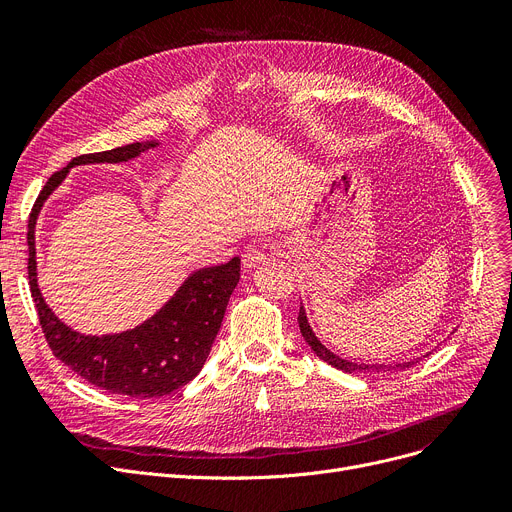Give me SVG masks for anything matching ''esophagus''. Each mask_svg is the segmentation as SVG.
Listing matches in <instances>:
<instances>
[{
	"label": "esophagus",
	"instance_id": "1",
	"mask_svg": "<svg viewBox=\"0 0 512 512\" xmlns=\"http://www.w3.org/2000/svg\"><path fill=\"white\" fill-rule=\"evenodd\" d=\"M267 259V247L265 245H249L245 251H242V265L247 270H255L261 263Z\"/></svg>",
	"mask_w": 512,
	"mask_h": 512
}]
</instances>
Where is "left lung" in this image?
Wrapping results in <instances>:
<instances>
[{"label": "left lung", "instance_id": "left-lung-1", "mask_svg": "<svg viewBox=\"0 0 512 512\" xmlns=\"http://www.w3.org/2000/svg\"><path fill=\"white\" fill-rule=\"evenodd\" d=\"M299 328H301V334H303V338L307 340V344L313 348V353L319 357V359H324L326 363H330L332 367H336V369H340V371H346V373H365V371H396V369H407L409 365H413V363H417V361H409V363H396V365H365V363H353V361H346V359H340V357H336L334 353H330L328 348L321 344L319 340H317V336L313 334V330H311V326H309V321H307V315H305V309H303V305H301V309H299Z\"/></svg>", "mask_w": 512, "mask_h": 512}]
</instances>
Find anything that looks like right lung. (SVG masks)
<instances>
[{"label":"right lung","instance_id":"right-lung-1","mask_svg":"<svg viewBox=\"0 0 512 512\" xmlns=\"http://www.w3.org/2000/svg\"><path fill=\"white\" fill-rule=\"evenodd\" d=\"M155 143H132L112 151L74 157L53 174L29 215V284L45 340L64 365L89 384L130 398H159L191 382L201 371L220 332L230 294L240 278V257L211 265L188 278L174 297L139 328L114 336H83L51 313L37 286L35 224L37 215L68 174L80 164H118L137 157Z\"/></svg>","mask_w":512,"mask_h":512}]
</instances>
